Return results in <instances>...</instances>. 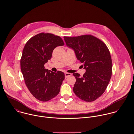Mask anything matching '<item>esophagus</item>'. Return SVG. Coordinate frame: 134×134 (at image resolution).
<instances>
[{"instance_id": "34e87169", "label": "esophagus", "mask_w": 134, "mask_h": 134, "mask_svg": "<svg viewBox=\"0 0 134 134\" xmlns=\"http://www.w3.org/2000/svg\"><path fill=\"white\" fill-rule=\"evenodd\" d=\"M72 74L70 73H65V78H67L68 76H71Z\"/></svg>"}]
</instances>
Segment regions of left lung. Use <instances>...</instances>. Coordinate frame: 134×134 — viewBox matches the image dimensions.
Returning <instances> with one entry per match:
<instances>
[{"instance_id": "left-lung-1", "label": "left lung", "mask_w": 134, "mask_h": 134, "mask_svg": "<svg viewBox=\"0 0 134 134\" xmlns=\"http://www.w3.org/2000/svg\"><path fill=\"white\" fill-rule=\"evenodd\" d=\"M64 40L86 70L82 76L77 73L73 74L76 79L74 92L85 101H94L105 91L111 79L112 63L110 51L103 42L92 35L64 36Z\"/></svg>"}]
</instances>
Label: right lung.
Returning a JSON list of instances; mask_svg holds the SVG:
<instances>
[{
	"mask_svg": "<svg viewBox=\"0 0 134 134\" xmlns=\"http://www.w3.org/2000/svg\"><path fill=\"white\" fill-rule=\"evenodd\" d=\"M64 45L60 36L41 33L30 38L24 47L20 63L25 83L33 96L41 101L51 100L60 92L64 73L53 72L44 65L51 59L54 49Z\"/></svg>",
	"mask_w": 134,
	"mask_h": 134,
	"instance_id": "obj_1",
	"label": "right lung"
}]
</instances>
